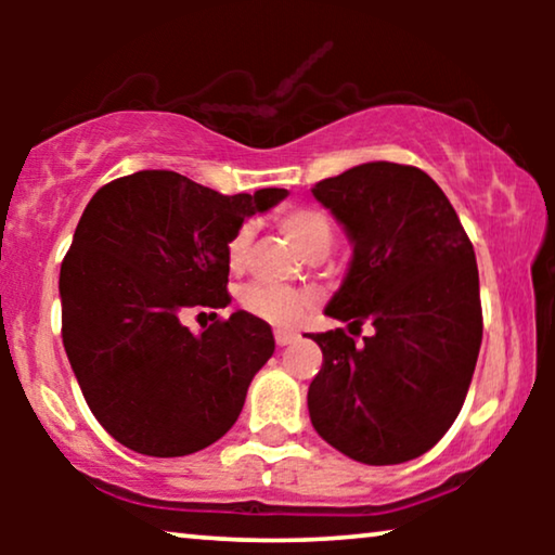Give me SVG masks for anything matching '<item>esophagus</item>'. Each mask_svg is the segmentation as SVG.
I'll list each match as a JSON object with an SVG mask.
<instances>
[{
  "label": "esophagus",
  "mask_w": 555,
  "mask_h": 555,
  "mask_svg": "<svg viewBox=\"0 0 555 555\" xmlns=\"http://www.w3.org/2000/svg\"><path fill=\"white\" fill-rule=\"evenodd\" d=\"M295 340V333H291V331H275V344L283 348V346H287V344H293Z\"/></svg>",
  "instance_id": "esophagus-1"
}]
</instances>
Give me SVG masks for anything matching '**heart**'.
Returning <instances> with one entry per match:
<instances>
[{
	"label": "heart",
	"mask_w": 555,
	"mask_h": 555,
	"mask_svg": "<svg viewBox=\"0 0 555 555\" xmlns=\"http://www.w3.org/2000/svg\"><path fill=\"white\" fill-rule=\"evenodd\" d=\"M280 230L291 245L306 257L325 255L333 245V222L323 209L318 207H291L285 209L278 219ZM249 247V227L234 232V237L227 245V262L232 270H240L245 264ZM242 308L249 315L260 318V321L278 325V328H287V325L298 323V318L306 313L310 306V298L306 293L291 291V287L280 285H249L240 295Z\"/></svg>",
	"instance_id": "1"
}]
</instances>
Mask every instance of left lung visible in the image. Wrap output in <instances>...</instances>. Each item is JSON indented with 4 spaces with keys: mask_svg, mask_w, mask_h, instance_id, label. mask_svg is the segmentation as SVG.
I'll use <instances>...</instances> for the list:
<instances>
[{
    "mask_svg": "<svg viewBox=\"0 0 555 555\" xmlns=\"http://www.w3.org/2000/svg\"><path fill=\"white\" fill-rule=\"evenodd\" d=\"M353 255L325 315L374 325L310 333L323 366L308 389L318 435L346 457L399 465L457 420L482 344L473 242L442 189L416 166L369 162L313 186Z\"/></svg>",
    "mask_w": 555,
    "mask_h": 555,
    "instance_id": "1",
    "label": "left lung"
}]
</instances>
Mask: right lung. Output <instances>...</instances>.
<instances>
[{"instance_id":"obj_1","label":"right lung","mask_w":555,"mask_h":555,"mask_svg":"<svg viewBox=\"0 0 555 555\" xmlns=\"http://www.w3.org/2000/svg\"><path fill=\"white\" fill-rule=\"evenodd\" d=\"M285 196H224L149 169L88 202L60 268L63 344L90 412L116 442L184 457L237 422L249 382L275 351L270 325L237 310L192 333L181 315L230 302L227 245L247 217Z\"/></svg>"}]
</instances>
